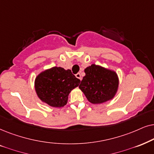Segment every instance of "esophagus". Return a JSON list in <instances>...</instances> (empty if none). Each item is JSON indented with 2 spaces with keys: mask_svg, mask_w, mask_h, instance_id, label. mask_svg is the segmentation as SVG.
<instances>
[{
  "mask_svg": "<svg viewBox=\"0 0 154 154\" xmlns=\"http://www.w3.org/2000/svg\"><path fill=\"white\" fill-rule=\"evenodd\" d=\"M75 76H76V77H77V78L79 79H80V80H82V77L81 74L79 73H79H77V74H76Z\"/></svg>",
  "mask_w": 154,
  "mask_h": 154,
  "instance_id": "esophagus-1",
  "label": "esophagus"
}]
</instances>
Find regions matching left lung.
I'll return each mask as SVG.
<instances>
[{
    "mask_svg": "<svg viewBox=\"0 0 154 154\" xmlns=\"http://www.w3.org/2000/svg\"><path fill=\"white\" fill-rule=\"evenodd\" d=\"M85 72L79 88L90 103H103L114 98L119 85L116 72L92 64L85 69Z\"/></svg>",
    "mask_w": 154,
    "mask_h": 154,
    "instance_id": "8db88e82",
    "label": "left lung"
}]
</instances>
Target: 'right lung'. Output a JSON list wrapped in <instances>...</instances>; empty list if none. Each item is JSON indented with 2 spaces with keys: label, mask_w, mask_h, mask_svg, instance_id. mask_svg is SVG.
I'll return each mask as SVG.
<instances>
[{
  "label": "right lung",
  "mask_w": 154,
  "mask_h": 154,
  "mask_svg": "<svg viewBox=\"0 0 154 154\" xmlns=\"http://www.w3.org/2000/svg\"><path fill=\"white\" fill-rule=\"evenodd\" d=\"M80 80L70 69L53 67L43 71L36 77L35 91L44 103L55 108H61L67 103L69 94L78 87Z\"/></svg>",
  "instance_id": "1"
}]
</instances>
